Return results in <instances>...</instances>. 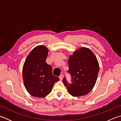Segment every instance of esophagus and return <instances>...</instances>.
I'll list each match as a JSON object with an SVG mask.
<instances>
[{
    "label": "esophagus",
    "mask_w": 121,
    "mask_h": 121,
    "mask_svg": "<svg viewBox=\"0 0 121 121\" xmlns=\"http://www.w3.org/2000/svg\"><path fill=\"white\" fill-rule=\"evenodd\" d=\"M63 77V74H61L60 75V76H59V78H60V79L61 80H62Z\"/></svg>",
    "instance_id": "34e87169"
}]
</instances>
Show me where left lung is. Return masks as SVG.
<instances>
[{"label": "left lung", "mask_w": 121, "mask_h": 121, "mask_svg": "<svg viewBox=\"0 0 121 121\" xmlns=\"http://www.w3.org/2000/svg\"><path fill=\"white\" fill-rule=\"evenodd\" d=\"M68 65L71 83H68L65 77L63 79L68 92L74 97L87 95L95 86L99 72L95 54L88 48H81L69 56Z\"/></svg>", "instance_id": "obj_1"}]
</instances>
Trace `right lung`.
Here are the masks:
<instances>
[{
  "instance_id": "add662e5",
  "label": "right lung",
  "mask_w": 121,
  "mask_h": 121,
  "mask_svg": "<svg viewBox=\"0 0 121 121\" xmlns=\"http://www.w3.org/2000/svg\"><path fill=\"white\" fill-rule=\"evenodd\" d=\"M49 50L44 45L34 48L26 58L23 68V78L30 95L44 97L51 91L59 78L53 75L52 68L46 62Z\"/></svg>"
}]
</instances>
